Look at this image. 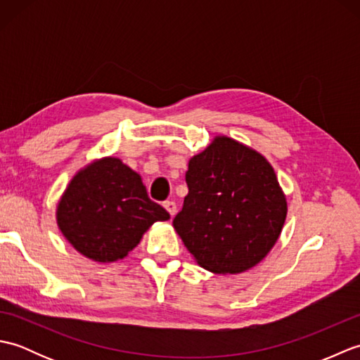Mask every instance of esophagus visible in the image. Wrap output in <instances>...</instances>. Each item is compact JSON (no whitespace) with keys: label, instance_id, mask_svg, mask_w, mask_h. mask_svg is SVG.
Instances as JSON below:
<instances>
[{"label":"esophagus","instance_id":"obj_1","mask_svg":"<svg viewBox=\"0 0 360 360\" xmlns=\"http://www.w3.org/2000/svg\"><path fill=\"white\" fill-rule=\"evenodd\" d=\"M164 207L167 209V212L170 213L172 217L176 215V210H178V207H176V202L174 201H165L164 202Z\"/></svg>","mask_w":360,"mask_h":360}]
</instances>
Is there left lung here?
<instances>
[{"label":"left lung","mask_w":360,"mask_h":360,"mask_svg":"<svg viewBox=\"0 0 360 360\" xmlns=\"http://www.w3.org/2000/svg\"><path fill=\"white\" fill-rule=\"evenodd\" d=\"M186 182L188 195L173 227L198 264L215 274H240L269 254L288 204L264 156L218 136L188 160Z\"/></svg>","instance_id":"8db88e82"}]
</instances>
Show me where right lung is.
Listing matches in <instances>:
<instances>
[{"label": "right lung", "instance_id": "obj_1", "mask_svg": "<svg viewBox=\"0 0 360 360\" xmlns=\"http://www.w3.org/2000/svg\"><path fill=\"white\" fill-rule=\"evenodd\" d=\"M168 212L151 201L141 176L117 158H103L74 176L57 207L58 229L82 255L111 263L128 255Z\"/></svg>", "mask_w": 360, "mask_h": 360}]
</instances>
